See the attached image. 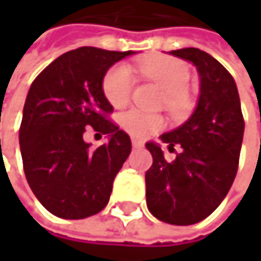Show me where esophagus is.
<instances>
[{
	"mask_svg": "<svg viewBox=\"0 0 261 261\" xmlns=\"http://www.w3.org/2000/svg\"><path fill=\"white\" fill-rule=\"evenodd\" d=\"M131 145H133V148H142L143 146V142L139 140V139H133L131 140Z\"/></svg>",
	"mask_w": 261,
	"mask_h": 261,
	"instance_id": "34e87169",
	"label": "esophagus"
}]
</instances>
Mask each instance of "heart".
I'll use <instances>...</instances> for the list:
<instances>
[{
	"label": "heart",
	"instance_id": "b5f03b06",
	"mask_svg": "<svg viewBox=\"0 0 261 261\" xmlns=\"http://www.w3.org/2000/svg\"><path fill=\"white\" fill-rule=\"evenodd\" d=\"M139 71L155 81L165 93V106L177 116L189 113L192 99L189 95L190 69L175 57L148 56L137 62ZM102 90L113 107H124L131 99L134 90V75L127 65H115L107 71L102 80ZM121 125L134 137H148L165 127V121L159 115H151L139 109H131L121 116Z\"/></svg>",
	"mask_w": 261,
	"mask_h": 261
}]
</instances>
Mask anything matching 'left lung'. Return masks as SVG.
<instances>
[{
  "label": "left lung",
  "mask_w": 261,
  "mask_h": 261,
  "mask_svg": "<svg viewBox=\"0 0 261 261\" xmlns=\"http://www.w3.org/2000/svg\"><path fill=\"white\" fill-rule=\"evenodd\" d=\"M171 54L192 62L201 77L195 113L162 140L175 152L168 162L162 148L148 142L152 166L145 174L148 210L162 222L192 225L210 216L234 181L245 121L231 74L210 54L182 48ZM175 147H180L177 153Z\"/></svg>",
  "instance_id": "obj_1"
}]
</instances>
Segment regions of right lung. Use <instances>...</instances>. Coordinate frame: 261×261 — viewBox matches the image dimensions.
I'll list each match as a JSON object with an SVG mask.
<instances>
[{
	"label": "right lung",
	"instance_id": "obj_1",
	"mask_svg": "<svg viewBox=\"0 0 261 261\" xmlns=\"http://www.w3.org/2000/svg\"><path fill=\"white\" fill-rule=\"evenodd\" d=\"M130 54L81 46L57 57L31 83L19 127L22 165L33 193L57 218L99 213L130 155V136L110 121L113 107L102 90L107 69ZM89 128L111 140L90 150L82 140Z\"/></svg>",
	"mask_w": 261,
	"mask_h": 261
}]
</instances>
